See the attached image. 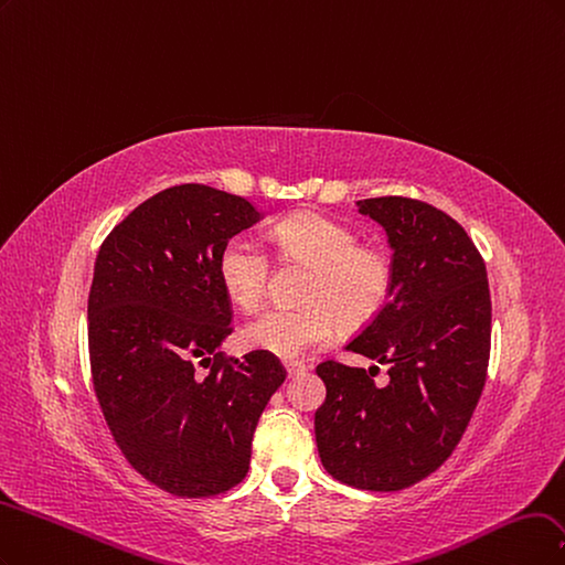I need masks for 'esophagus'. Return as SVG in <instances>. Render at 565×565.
<instances>
[{"mask_svg": "<svg viewBox=\"0 0 565 565\" xmlns=\"http://www.w3.org/2000/svg\"><path fill=\"white\" fill-rule=\"evenodd\" d=\"M284 369H286V375H288V377H296L298 373H305V371H307L305 363H298V361H286Z\"/></svg>", "mask_w": 565, "mask_h": 565, "instance_id": "esophagus-1", "label": "esophagus"}]
</instances>
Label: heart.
Here are the masks:
<instances>
[{
  "instance_id": "b5f03b06",
  "label": "heart",
  "mask_w": 565,
  "mask_h": 565,
  "mask_svg": "<svg viewBox=\"0 0 565 565\" xmlns=\"http://www.w3.org/2000/svg\"><path fill=\"white\" fill-rule=\"evenodd\" d=\"M281 250L315 267L307 286V307H271L242 329L248 350L279 359H300L309 350L329 344L340 321L344 326L371 323L387 305L394 267L385 250L359 246L356 234L319 213L286 217L275 230ZM217 279L227 298L250 312L269 281V256L250 234H234L217 258Z\"/></svg>"
}]
</instances>
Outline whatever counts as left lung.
Returning a JSON list of instances; mask_svg holds the SVG:
<instances>
[{"mask_svg":"<svg viewBox=\"0 0 565 565\" xmlns=\"http://www.w3.org/2000/svg\"><path fill=\"white\" fill-rule=\"evenodd\" d=\"M385 230L394 284L387 305L348 350L385 363L323 361L326 402L315 413L321 465L363 490H402L439 469L458 446L483 392L490 354L486 265L462 225L406 196L356 202Z\"/></svg>","mask_w":565,"mask_h":565,"instance_id":"obj_1","label":"left lung"}]
</instances>
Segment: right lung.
<instances>
[{"instance_id": "obj_1", "label": "right lung", "mask_w": 565, "mask_h": 565, "mask_svg": "<svg viewBox=\"0 0 565 565\" xmlns=\"http://www.w3.org/2000/svg\"><path fill=\"white\" fill-rule=\"evenodd\" d=\"M263 217L244 196L178 185L126 215L98 250L88 294L96 396L126 460L180 498L225 493L246 477L253 431L286 380L267 352H221L232 309L217 258Z\"/></svg>"}]
</instances>
